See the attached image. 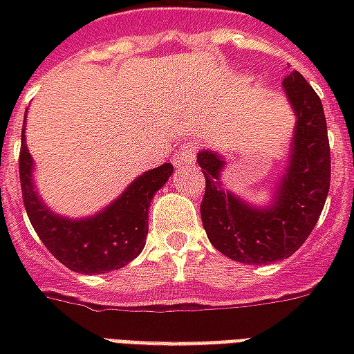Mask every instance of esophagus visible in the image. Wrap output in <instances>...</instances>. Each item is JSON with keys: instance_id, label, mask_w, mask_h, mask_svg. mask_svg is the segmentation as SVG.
Listing matches in <instances>:
<instances>
[{"instance_id": "1", "label": "esophagus", "mask_w": 354, "mask_h": 354, "mask_svg": "<svg viewBox=\"0 0 354 354\" xmlns=\"http://www.w3.org/2000/svg\"><path fill=\"white\" fill-rule=\"evenodd\" d=\"M195 159H197V144L193 142H187L184 146L180 147L174 157H172V162L176 167H182V165H195Z\"/></svg>"}]
</instances>
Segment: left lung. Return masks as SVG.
Listing matches in <instances>:
<instances>
[{"mask_svg":"<svg viewBox=\"0 0 354 354\" xmlns=\"http://www.w3.org/2000/svg\"><path fill=\"white\" fill-rule=\"evenodd\" d=\"M282 87L297 121L288 167L269 207H250L223 189L225 161L220 155H197L207 182L201 218L208 241L223 256L248 266L274 263L296 252L319 222L330 189V144L319 94L299 72L286 75Z\"/></svg>","mask_w":354,"mask_h":354,"instance_id":"obj_1","label":"left lung"}]
</instances>
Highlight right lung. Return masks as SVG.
I'll list each match as a JSON object with an SVG mask.
<instances>
[{"instance_id":"1","label":"right lung","mask_w":354,"mask_h":354,"mask_svg":"<svg viewBox=\"0 0 354 354\" xmlns=\"http://www.w3.org/2000/svg\"><path fill=\"white\" fill-rule=\"evenodd\" d=\"M19 170L26 214L47 250L75 273L100 274L121 269L144 250L149 203L167 184L174 167L165 162L147 170L108 208L81 220L55 214L39 199L32 180L34 162L24 138V124Z\"/></svg>"}]
</instances>
